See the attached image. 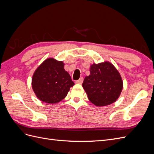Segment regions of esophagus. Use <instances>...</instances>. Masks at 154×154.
Instances as JSON below:
<instances>
[{
  "instance_id": "34e87169",
  "label": "esophagus",
  "mask_w": 154,
  "mask_h": 154,
  "mask_svg": "<svg viewBox=\"0 0 154 154\" xmlns=\"http://www.w3.org/2000/svg\"><path fill=\"white\" fill-rule=\"evenodd\" d=\"M83 78H80L78 80L76 81V83H78V84H82V83H83Z\"/></svg>"
}]
</instances>
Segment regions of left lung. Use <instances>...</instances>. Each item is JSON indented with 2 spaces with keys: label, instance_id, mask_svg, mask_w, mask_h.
Segmentation results:
<instances>
[{
  "label": "left lung",
  "instance_id": "left-lung-1",
  "mask_svg": "<svg viewBox=\"0 0 154 154\" xmlns=\"http://www.w3.org/2000/svg\"><path fill=\"white\" fill-rule=\"evenodd\" d=\"M82 86L93 104L102 106L117 100L123 88L119 72L112 64L104 62L91 66L90 75L85 78Z\"/></svg>",
  "mask_w": 154,
  "mask_h": 154
}]
</instances>
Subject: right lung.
<instances>
[{
  "instance_id": "right-lung-1",
  "label": "right lung",
  "mask_w": 154,
  "mask_h": 154,
  "mask_svg": "<svg viewBox=\"0 0 154 154\" xmlns=\"http://www.w3.org/2000/svg\"><path fill=\"white\" fill-rule=\"evenodd\" d=\"M63 67L62 62L48 58L37 68L32 76V87L39 100L56 103L66 97L74 83Z\"/></svg>"
}]
</instances>
